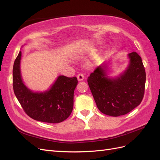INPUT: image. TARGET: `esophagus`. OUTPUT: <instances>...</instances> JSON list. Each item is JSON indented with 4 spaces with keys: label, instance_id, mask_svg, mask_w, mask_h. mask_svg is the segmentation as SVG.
Wrapping results in <instances>:
<instances>
[{
    "label": "esophagus",
    "instance_id": "34e87169",
    "mask_svg": "<svg viewBox=\"0 0 160 160\" xmlns=\"http://www.w3.org/2000/svg\"><path fill=\"white\" fill-rule=\"evenodd\" d=\"M77 78H78V81H82V80H84V75H82V73H80V74L78 75Z\"/></svg>",
    "mask_w": 160,
    "mask_h": 160
}]
</instances>
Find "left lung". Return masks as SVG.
Returning <instances> with one entry per match:
<instances>
[{"label":"left lung","mask_w":160,"mask_h":160,"mask_svg":"<svg viewBox=\"0 0 160 160\" xmlns=\"http://www.w3.org/2000/svg\"><path fill=\"white\" fill-rule=\"evenodd\" d=\"M129 63L118 76H109L111 62H104L88 78L91 93L102 113L113 117L128 113L143 99L146 72L141 57L128 54Z\"/></svg>","instance_id":"left-lung-1"}]
</instances>
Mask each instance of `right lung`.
<instances>
[{"label":"right lung","instance_id":"add662e5","mask_svg":"<svg viewBox=\"0 0 160 160\" xmlns=\"http://www.w3.org/2000/svg\"><path fill=\"white\" fill-rule=\"evenodd\" d=\"M20 52L13 67V88L16 97L30 118L47 123H59L71 115L73 107V93L78 84L76 77L58 76L49 89L33 91L24 83Z\"/></svg>","mask_w":160,"mask_h":160}]
</instances>
